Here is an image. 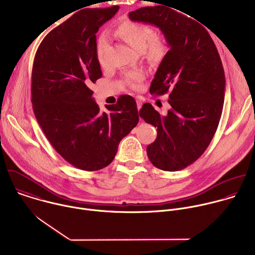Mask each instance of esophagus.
Returning a JSON list of instances; mask_svg holds the SVG:
<instances>
[{
  "label": "esophagus",
  "mask_w": 255,
  "mask_h": 255,
  "mask_svg": "<svg viewBox=\"0 0 255 255\" xmlns=\"http://www.w3.org/2000/svg\"><path fill=\"white\" fill-rule=\"evenodd\" d=\"M136 104H137V109H138V111H139L140 109H141V107H142V102L140 100H136Z\"/></svg>",
  "instance_id": "1"
}]
</instances>
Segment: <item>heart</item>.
Masks as SVG:
<instances>
[{
  "mask_svg": "<svg viewBox=\"0 0 255 255\" xmlns=\"http://www.w3.org/2000/svg\"><path fill=\"white\" fill-rule=\"evenodd\" d=\"M114 33L133 49L139 52L143 51L148 62L153 65L159 64L166 55L167 48L164 40L156 35L150 25L125 18L116 23ZM109 43L110 41L107 34L102 33L99 35L96 50L98 60L102 66L106 65V53ZM144 77L145 72L142 69H135L128 72L124 81L130 88L137 89Z\"/></svg>",
  "mask_w": 255,
  "mask_h": 255,
  "instance_id": "obj_1",
  "label": "heart"
}]
</instances>
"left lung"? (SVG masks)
<instances>
[{"label": "left lung", "mask_w": 255, "mask_h": 255, "mask_svg": "<svg viewBox=\"0 0 255 255\" xmlns=\"http://www.w3.org/2000/svg\"><path fill=\"white\" fill-rule=\"evenodd\" d=\"M170 8L144 7L130 12L129 18L158 27L169 46L149 91L157 96L170 91V109L160 116L146 103L139 115L157 128L155 141L146 149L151 163L177 171L195 162L209 146L222 115L226 83L208 31Z\"/></svg>", "instance_id": "left-lung-1"}]
</instances>
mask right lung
<instances>
[{
	"label": "right lung",
	"mask_w": 255,
	"mask_h": 255,
	"mask_svg": "<svg viewBox=\"0 0 255 255\" xmlns=\"http://www.w3.org/2000/svg\"><path fill=\"white\" fill-rule=\"evenodd\" d=\"M118 10L113 6L79 11L45 36L34 57L35 117L57 153L83 170L110 164L120 141L139 121L131 96H121L102 112L91 90L102 78L96 33Z\"/></svg>",
	"instance_id": "right-lung-1"
}]
</instances>
